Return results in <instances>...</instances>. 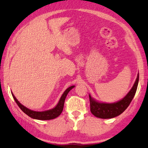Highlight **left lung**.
I'll return each mask as SVG.
<instances>
[{
    "label": "left lung",
    "instance_id": "1",
    "mask_svg": "<svg viewBox=\"0 0 148 148\" xmlns=\"http://www.w3.org/2000/svg\"><path fill=\"white\" fill-rule=\"evenodd\" d=\"M139 80V74H138L136 81L133 86L123 99L114 103H102L99 102L92 98L89 95L90 110L95 117L102 119L113 118L122 114L129 106L136 93Z\"/></svg>",
    "mask_w": 148,
    "mask_h": 148
}]
</instances>
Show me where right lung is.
I'll return each mask as SVG.
<instances>
[{
	"instance_id": "obj_1",
	"label": "right lung",
	"mask_w": 148,
	"mask_h": 148,
	"mask_svg": "<svg viewBox=\"0 0 148 148\" xmlns=\"http://www.w3.org/2000/svg\"><path fill=\"white\" fill-rule=\"evenodd\" d=\"M74 87H75L74 86H71L65 90V91L63 92V94L62 95V96L59 100L58 104H57V106L56 107L51 110H46V111H43V112L33 111V110H31L29 108H27L24 106L23 105H22L18 101H17V99L15 97V96L12 92V95L17 104L18 105V106L20 108V109H21L25 114H26L27 116H29V117H31L32 118L35 119L50 120V119L56 118V117H58L59 115L62 113V110H63V107H64V101H65V99H66V95L69 93V91H71L72 88H74Z\"/></svg>"
}]
</instances>
